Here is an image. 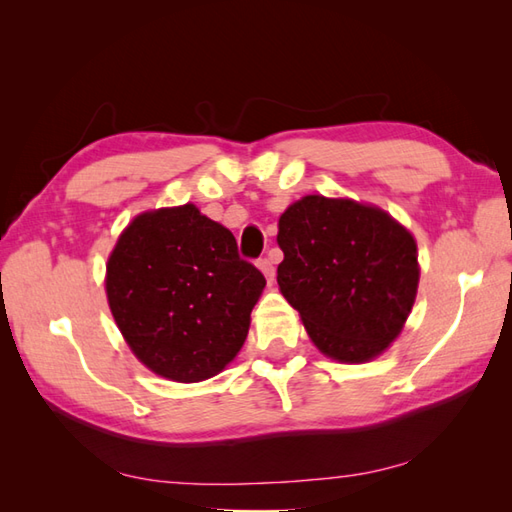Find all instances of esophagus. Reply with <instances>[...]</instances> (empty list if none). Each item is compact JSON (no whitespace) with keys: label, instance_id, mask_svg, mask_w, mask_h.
Instances as JSON below:
<instances>
[{"label":"esophagus","instance_id":"obj_1","mask_svg":"<svg viewBox=\"0 0 512 512\" xmlns=\"http://www.w3.org/2000/svg\"><path fill=\"white\" fill-rule=\"evenodd\" d=\"M257 266H259V270H262V273L266 275L268 281H273V277H275L273 259H270V257H262V259H259V262H257Z\"/></svg>","mask_w":512,"mask_h":512}]
</instances>
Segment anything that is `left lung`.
<instances>
[{
  "instance_id": "1",
  "label": "left lung",
  "mask_w": 512,
  "mask_h": 512,
  "mask_svg": "<svg viewBox=\"0 0 512 512\" xmlns=\"http://www.w3.org/2000/svg\"><path fill=\"white\" fill-rule=\"evenodd\" d=\"M277 242L281 295L323 354L363 363L400 334L416 299L418 253L385 211L306 195L279 217Z\"/></svg>"
}]
</instances>
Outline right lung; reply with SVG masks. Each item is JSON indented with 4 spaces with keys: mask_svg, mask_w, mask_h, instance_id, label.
Listing matches in <instances>:
<instances>
[{
    "mask_svg": "<svg viewBox=\"0 0 512 512\" xmlns=\"http://www.w3.org/2000/svg\"><path fill=\"white\" fill-rule=\"evenodd\" d=\"M264 286L233 233L193 204L138 215L118 239L105 281L132 352L178 383L211 378L233 361Z\"/></svg>",
    "mask_w": 512,
    "mask_h": 512,
    "instance_id": "right-lung-1",
    "label": "right lung"
}]
</instances>
